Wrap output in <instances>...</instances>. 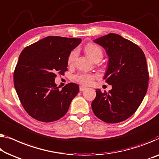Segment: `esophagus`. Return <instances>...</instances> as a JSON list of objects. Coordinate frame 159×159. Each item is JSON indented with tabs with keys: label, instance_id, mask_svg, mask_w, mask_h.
<instances>
[{
	"label": "esophagus",
	"instance_id": "esophagus-1",
	"mask_svg": "<svg viewBox=\"0 0 159 159\" xmlns=\"http://www.w3.org/2000/svg\"><path fill=\"white\" fill-rule=\"evenodd\" d=\"M79 89H80V91H85V90H86V89H87V88L80 86L79 87Z\"/></svg>",
	"mask_w": 159,
	"mask_h": 159
}]
</instances>
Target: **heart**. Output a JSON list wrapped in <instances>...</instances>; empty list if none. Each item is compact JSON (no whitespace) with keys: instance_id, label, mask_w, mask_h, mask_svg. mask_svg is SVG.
<instances>
[{"instance_id":"obj_1","label":"heart","mask_w":159,"mask_h":159,"mask_svg":"<svg viewBox=\"0 0 159 159\" xmlns=\"http://www.w3.org/2000/svg\"><path fill=\"white\" fill-rule=\"evenodd\" d=\"M85 51H86L87 55L91 58L92 60H95L96 58H102L103 51L100 47L97 45L89 43L85 46ZM78 51L76 49L73 50L68 55V63L69 65H73L74 63L75 58L77 57ZM94 76L89 73H80L75 76V79L80 84L84 85H89L93 82Z\"/></svg>"}]
</instances>
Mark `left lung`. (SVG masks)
<instances>
[{"label":"left lung","mask_w":159,"mask_h":159,"mask_svg":"<svg viewBox=\"0 0 159 159\" xmlns=\"http://www.w3.org/2000/svg\"><path fill=\"white\" fill-rule=\"evenodd\" d=\"M93 42L106 50L108 62L103 79L112 89L108 93L96 89L92 110L104 122H121L136 112L147 91L149 76L145 55L140 47L116 34Z\"/></svg>","instance_id":"8db88e82"}]
</instances>
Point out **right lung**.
I'll list each match as a JSON object with an SVG mask.
<instances>
[{
    "label": "right lung",
    "instance_id": "1",
    "mask_svg": "<svg viewBox=\"0 0 159 159\" xmlns=\"http://www.w3.org/2000/svg\"><path fill=\"white\" fill-rule=\"evenodd\" d=\"M80 42V39L48 36L21 52L14 71V86L21 104L32 118L52 122L67 113L79 86L70 83L60 90L55 78L68 70V55Z\"/></svg>",
    "mask_w": 159,
    "mask_h": 159
}]
</instances>
